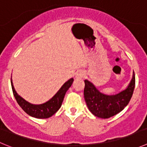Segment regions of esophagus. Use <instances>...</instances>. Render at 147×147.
<instances>
[{
	"mask_svg": "<svg viewBox=\"0 0 147 147\" xmlns=\"http://www.w3.org/2000/svg\"><path fill=\"white\" fill-rule=\"evenodd\" d=\"M84 76H85V73H84V72H83V70H80L77 72L76 76L75 77H76V78L80 79V78H83Z\"/></svg>",
	"mask_w": 147,
	"mask_h": 147,
	"instance_id": "34e87169",
	"label": "esophagus"
}]
</instances>
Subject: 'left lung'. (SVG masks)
<instances>
[{
	"mask_svg": "<svg viewBox=\"0 0 147 147\" xmlns=\"http://www.w3.org/2000/svg\"><path fill=\"white\" fill-rule=\"evenodd\" d=\"M84 99L92 114L102 119H108L121 112L127 105L133 96L136 85L135 73L127 87L119 94L106 95L101 93L93 83L85 80Z\"/></svg>",
	"mask_w": 147,
	"mask_h": 147,
	"instance_id": "left-lung-1",
	"label": "left lung"
}]
</instances>
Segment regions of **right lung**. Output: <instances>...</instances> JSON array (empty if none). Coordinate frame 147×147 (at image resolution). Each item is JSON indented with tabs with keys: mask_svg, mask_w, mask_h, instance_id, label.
Returning <instances> with one entry per match:
<instances>
[{
	"mask_svg": "<svg viewBox=\"0 0 147 147\" xmlns=\"http://www.w3.org/2000/svg\"><path fill=\"white\" fill-rule=\"evenodd\" d=\"M73 80V78H71L67 80L51 100L43 103V104H40V105L31 104V103L25 100L23 98H22L20 95H18L14 88L11 78V84L13 94H14L16 100H17L20 106L27 114L37 119H47L55 114L61 108L66 92H67L69 88L72 86Z\"/></svg>",
	"mask_w": 147,
	"mask_h": 147,
	"instance_id": "add662e5",
	"label": "right lung"
}]
</instances>
